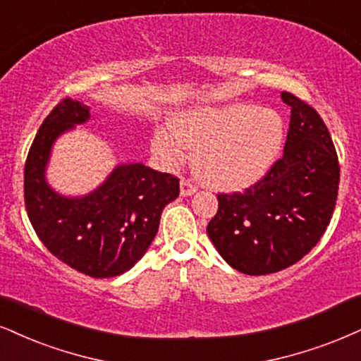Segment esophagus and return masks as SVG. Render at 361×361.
Here are the masks:
<instances>
[{"label":"esophagus","mask_w":361,"mask_h":361,"mask_svg":"<svg viewBox=\"0 0 361 361\" xmlns=\"http://www.w3.org/2000/svg\"><path fill=\"white\" fill-rule=\"evenodd\" d=\"M197 188L192 184V180L189 179H182L180 180V195H184V197H188V195H192Z\"/></svg>","instance_id":"obj_1"}]
</instances>
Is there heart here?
Here are the masks:
<instances>
[{
    "label": "heart",
    "instance_id": "heart-1",
    "mask_svg": "<svg viewBox=\"0 0 361 361\" xmlns=\"http://www.w3.org/2000/svg\"><path fill=\"white\" fill-rule=\"evenodd\" d=\"M172 133L155 132L152 149L167 166L184 159V147L195 149L197 176L217 189L252 185L269 171L283 144V120L274 110L234 104L197 109L172 120Z\"/></svg>",
    "mask_w": 361,
    "mask_h": 361
}]
</instances>
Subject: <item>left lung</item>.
Listing matches in <instances>:
<instances>
[{"label":"left lung","mask_w":361,"mask_h":361,"mask_svg":"<svg viewBox=\"0 0 361 361\" xmlns=\"http://www.w3.org/2000/svg\"><path fill=\"white\" fill-rule=\"evenodd\" d=\"M291 106L283 157L244 192L217 194L207 234L222 259L244 274L293 266L317 246L335 211L340 164L323 118L283 92Z\"/></svg>","instance_id":"obj_1"}]
</instances>
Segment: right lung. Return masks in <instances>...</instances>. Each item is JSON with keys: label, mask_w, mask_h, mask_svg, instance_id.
Instances as JSON below:
<instances>
[{"label": "right lung", "mask_w": 361, "mask_h": 361, "mask_svg": "<svg viewBox=\"0 0 361 361\" xmlns=\"http://www.w3.org/2000/svg\"><path fill=\"white\" fill-rule=\"evenodd\" d=\"M88 118L90 106L66 97L43 120L25 164V206L53 256L92 278H114L145 255L164 207L179 197V179L144 164H126L88 195L56 194L44 180L53 142Z\"/></svg>", "instance_id": "add662e5"}]
</instances>
